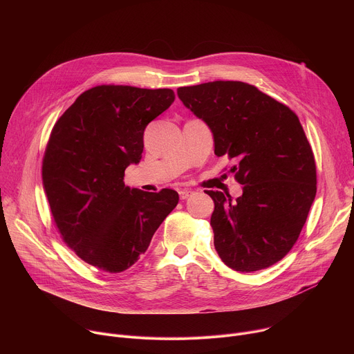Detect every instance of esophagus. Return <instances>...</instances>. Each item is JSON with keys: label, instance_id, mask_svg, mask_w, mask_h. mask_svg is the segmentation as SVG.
Segmentation results:
<instances>
[{"label": "esophagus", "instance_id": "1", "mask_svg": "<svg viewBox=\"0 0 354 354\" xmlns=\"http://www.w3.org/2000/svg\"><path fill=\"white\" fill-rule=\"evenodd\" d=\"M194 192L192 190V189H182V190H179V197L182 198V200H185V198H187L189 196H192Z\"/></svg>", "mask_w": 354, "mask_h": 354}]
</instances>
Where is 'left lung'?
I'll return each mask as SVG.
<instances>
[{"mask_svg":"<svg viewBox=\"0 0 354 354\" xmlns=\"http://www.w3.org/2000/svg\"><path fill=\"white\" fill-rule=\"evenodd\" d=\"M178 96L212 130L214 154L238 162L230 172L242 196L205 190L214 200L218 257L245 273L274 265L298 239L317 194L314 154L297 115L241 81L182 86Z\"/></svg>","mask_w":354,"mask_h":354,"instance_id":"1","label":"left lung"}]
</instances>
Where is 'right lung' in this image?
<instances>
[{
  "mask_svg": "<svg viewBox=\"0 0 354 354\" xmlns=\"http://www.w3.org/2000/svg\"><path fill=\"white\" fill-rule=\"evenodd\" d=\"M175 100L172 89L99 85L81 93L55 124L43 158V187L64 242L109 273L133 266L176 207L172 189L124 185L138 164L147 124Z\"/></svg>",
  "mask_w": 354,
  "mask_h": 354,
  "instance_id": "right-lung-1",
  "label": "right lung"
}]
</instances>
